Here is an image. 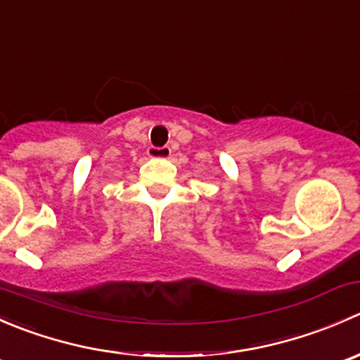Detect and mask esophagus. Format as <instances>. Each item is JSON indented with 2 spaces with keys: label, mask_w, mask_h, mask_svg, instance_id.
Instances as JSON below:
<instances>
[{
  "label": "esophagus",
  "mask_w": 360,
  "mask_h": 360,
  "mask_svg": "<svg viewBox=\"0 0 360 360\" xmlns=\"http://www.w3.org/2000/svg\"><path fill=\"white\" fill-rule=\"evenodd\" d=\"M148 155H150V158H169L170 155H172V150H170L169 146H162V148L151 146L150 150H148Z\"/></svg>",
  "instance_id": "obj_1"
}]
</instances>
